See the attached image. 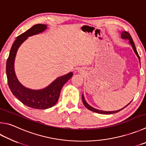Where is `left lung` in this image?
Segmentation results:
<instances>
[{
    "mask_svg": "<svg viewBox=\"0 0 146 146\" xmlns=\"http://www.w3.org/2000/svg\"><path fill=\"white\" fill-rule=\"evenodd\" d=\"M121 37H122V38H124V39H128L129 41V43H130V44H131V45L132 48H133V50H134L135 53L136 55H137L138 58H139V62H140V57H139V54H138V52H137V50H136L135 46V44H134V43H133V39H132V38H131V36H130V34H129L128 33H127V32H123V33H122V34H121ZM82 102H83V103H84V105L85 107H86L87 108H88L89 110L92 111V112H96V113H102V114H110V113H117V112H119V111L121 110H117V111H112V112H106V111H102V110H100L96 109V108H93V107H91V106H90V105L88 104V103H87L86 102V100H85L84 97L83 95H82ZM130 103H131V102H130ZM129 104H128V105H129ZM128 105H126L125 107H126ZM125 107H124V108H125ZM123 108H122L121 110H123Z\"/></svg>",
    "mask_w": 146,
    "mask_h": 146,
    "instance_id": "obj_1",
    "label": "left lung"
}]
</instances>
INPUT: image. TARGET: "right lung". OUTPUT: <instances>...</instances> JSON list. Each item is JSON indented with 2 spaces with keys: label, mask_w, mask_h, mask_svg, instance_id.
Here are the masks:
<instances>
[{
  "label": "right lung",
  "mask_w": 146,
  "mask_h": 146,
  "mask_svg": "<svg viewBox=\"0 0 146 146\" xmlns=\"http://www.w3.org/2000/svg\"><path fill=\"white\" fill-rule=\"evenodd\" d=\"M46 28V25L37 24L18 36L13 44L6 62V75L11 91L23 104L36 109H46L56 104L62 87L73 76L72 73H69L57 78L49 86L41 90L26 88L17 80L14 70V62L18 48L29 36L41 33Z\"/></svg>",
  "instance_id": "obj_1"
}]
</instances>
